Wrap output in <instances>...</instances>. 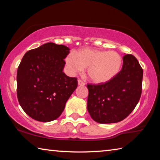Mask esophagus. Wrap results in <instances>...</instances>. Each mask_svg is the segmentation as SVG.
Returning <instances> with one entry per match:
<instances>
[{"label": "esophagus", "mask_w": 160, "mask_h": 160, "mask_svg": "<svg viewBox=\"0 0 160 160\" xmlns=\"http://www.w3.org/2000/svg\"><path fill=\"white\" fill-rule=\"evenodd\" d=\"M78 85H80V86H83V85H85V83L82 80H81L80 79H78Z\"/></svg>", "instance_id": "obj_1"}]
</instances>
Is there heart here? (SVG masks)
Segmentation results:
<instances>
[{"mask_svg":"<svg viewBox=\"0 0 160 160\" xmlns=\"http://www.w3.org/2000/svg\"><path fill=\"white\" fill-rule=\"evenodd\" d=\"M66 62L71 73L81 72L84 68H88V75L92 82L103 84L109 82L118 75L123 59L116 51L82 48L75 54L70 53Z\"/></svg>","mask_w":160,"mask_h":160,"instance_id":"1","label":"heart"}]
</instances>
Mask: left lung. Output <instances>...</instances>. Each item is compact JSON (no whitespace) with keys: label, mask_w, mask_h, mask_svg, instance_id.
I'll return each instance as SVG.
<instances>
[{"label":"left lung","mask_w":160,"mask_h":160,"mask_svg":"<svg viewBox=\"0 0 160 160\" xmlns=\"http://www.w3.org/2000/svg\"><path fill=\"white\" fill-rule=\"evenodd\" d=\"M143 70L131 54L123 57V66L109 82L88 84V110L94 121L99 123L121 121L138 103L142 93Z\"/></svg>","instance_id":"obj_1"}]
</instances>
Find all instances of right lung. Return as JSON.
<instances>
[{
  "label": "right lung",
  "mask_w": 160,
  "mask_h": 160,
  "mask_svg": "<svg viewBox=\"0 0 160 160\" xmlns=\"http://www.w3.org/2000/svg\"><path fill=\"white\" fill-rule=\"evenodd\" d=\"M69 51L66 46L50 42L28 51L22 59L17 96L22 109L34 120L48 122L58 118L77 88V78L63 72Z\"/></svg>",
  "instance_id": "add662e5"
}]
</instances>
